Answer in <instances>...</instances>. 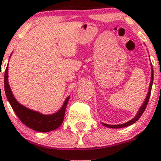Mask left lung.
Segmentation results:
<instances>
[{"mask_svg":"<svg viewBox=\"0 0 161 161\" xmlns=\"http://www.w3.org/2000/svg\"><path fill=\"white\" fill-rule=\"evenodd\" d=\"M153 78H154V73H153V69H152V64H151V83H150V87H149V91L148 93H147V96H146V99H145L144 103L142 104V106L140 108L139 111L137 112V114L136 115V117L134 118H132L131 120H130L129 121L126 122V123L123 124H119V125H108V124H105L103 123V125L109 128H122V127H126V126H130V125H132L133 123H135L136 121L140 118V117H142V115L143 114V112L144 111L146 110V106H147V103L149 102V99H150V96H151V87H152V83H153Z\"/></svg>","mask_w":161,"mask_h":161,"instance_id":"left-lung-1","label":"left lung"}]
</instances>
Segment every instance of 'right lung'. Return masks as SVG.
I'll return each instance as SVG.
<instances>
[{
    "mask_svg": "<svg viewBox=\"0 0 161 161\" xmlns=\"http://www.w3.org/2000/svg\"><path fill=\"white\" fill-rule=\"evenodd\" d=\"M4 85H5V92H6V97L8 99L11 108L17 115V117L31 129L40 131V132H48L57 129L62 124L64 118L65 110L67 107L68 102L69 100V97H68L66 100L63 104L62 108L56 113L50 115L41 114L40 112H35L25 108V106L19 104L13 96V93L10 90V85L8 83V66L6 67L5 71V78H4Z\"/></svg>",
    "mask_w": 161,
    "mask_h": 161,
    "instance_id": "obj_1",
    "label": "right lung"
}]
</instances>
